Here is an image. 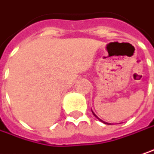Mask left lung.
Masks as SVG:
<instances>
[{"label":"left lung","mask_w":154,"mask_h":154,"mask_svg":"<svg viewBox=\"0 0 154 154\" xmlns=\"http://www.w3.org/2000/svg\"><path fill=\"white\" fill-rule=\"evenodd\" d=\"M91 112H92V111H91ZM92 113H93V115H94V116H95L96 118H97V119H98V120H100V121H101V122L104 123V124H108V123H106V122H104V121H103V120H101V119H98V118H97V115H96L95 113L93 112H92ZM108 125H109V124H108Z\"/></svg>","instance_id":"8db88e82"}]
</instances>
